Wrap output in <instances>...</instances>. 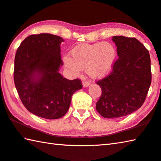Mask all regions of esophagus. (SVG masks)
<instances>
[{
  "label": "esophagus",
  "instance_id": "obj_1",
  "mask_svg": "<svg viewBox=\"0 0 161 161\" xmlns=\"http://www.w3.org/2000/svg\"><path fill=\"white\" fill-rule=\"evenodd\" d=\"M82 85H83L84 87H88L90 85V83L87 81H84L82 82Z\"/></svg>",
  "mask_w": 161,
  "mask_h": 161
}]
</instances>
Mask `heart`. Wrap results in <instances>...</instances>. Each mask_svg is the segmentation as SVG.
<instances>
[{"instance_id":"b5f03b06","label":"heart","mask_w":161,"mask_h":161,"mask_svg":"<svg viewBox=\"0 0 161 161\" xmlns=\"http://www.w3.org/2000/svg\"><path fill=\"white\" fill-rule=\"evenodd\" d=\"M71 55L64 57L65 67L72 75H78L81 70H86L92 78L105 77L114 66L117 51L109 42L83 44L72 50Z\"/></svg>"}]
</instances>
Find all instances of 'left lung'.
<instances>
[{
  "mask_svg": "<svg viewBox=\"0 0 161 161\" xmlns=\"http://www.w3.org/2000/svg\"><path fill=\"white\" fill-rule=\"evenodd\" d=\"M112 40L119 58L110 73L96 82L102 90L96 110L108 119L122 117L141 108L152 83L151 59L146 47L135 37L114 36Z\"/></svg>",
  "mask_w": 161,
  "mask_h": 161,
  "instance_id": "obj_1",
  "label": "left lung"
}]
</instances>
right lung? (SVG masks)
I'll use <instances>...</instances> for the list:
<instances>
[{
  "label": "right lung",
  "instance_id": "add662e5",
  "mask_svg": "<svg viewBox=\"0 0 161 161\" xmlns=\"http://www.w3.org/2000/svg\"><path fill=\"white\" fill-rule=\"evenodd\" d=\"M64 41L49 33L31 35L16 52L14 81L19 96L28 111L44 119L64 116L72 96L83 86L80 79L69 80L58 72Z\"/></svg>",
  "mask_w": 161,
  "mask_h": 161
}]
</instances>
